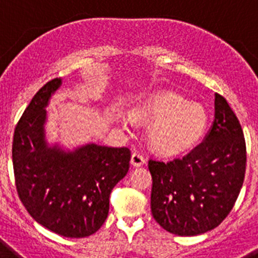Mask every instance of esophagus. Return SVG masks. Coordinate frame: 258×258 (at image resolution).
I'll return each mask as SVG.
<instances>
[{"label":"esophagus","mask_w":258,"mask_h":258,"mask_svg":"<svg viewBox=\"0 0 258 258\" xmlns=\"http://www.w3.org/2000/svg\"><path fill=\"white\" fill-rule=\"evenodd\" d=\"M146 163V157L143 156L142 152L140 151H134L133 155H132V164L134 166H141Z\"/></svg>","instance_id":"34e87169"}]
</instances>
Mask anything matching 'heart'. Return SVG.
<instances>
[{
  "instance_id": "obj_1",
  "label": "heart",
  "mask_w": 258,
  "mask_h": 258,
  "mask_svg": "<svg viewBox=\"0 0 258 258\" xmlns=\"http://www.w3.org/2000/svg\"><path fill=\"white\" fill-rule=\"evenodd\" d=\"M133 118L152 122L150 142L155 149L166 154H177L192 147L206 131V109L170 92L150 95L134 107Z\"/></svg>"
}]
</instances>
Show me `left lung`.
Wrapping results in <instances>:
<instances>
[{"mask_svg": "<svg viewBox=\"0 0 258 258\" xmlns=\"http://www.w3.org/2000/svg\"><path fill=\"white\" fill-rule=\"evenodd\" d=\"M245 165L240 122L226 99L216 94L213 125L199 145L183 156L149 160L155 221L179 236L217 227L238 199Z\"/></svg>", "mask_w": 258, "mask_h": 258, "instance_id": "8db88e82", "label": "left lung"}]
</instances>
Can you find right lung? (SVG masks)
<instances>
[{
    "label": "right lung",
    "mask_w": 258,
    "mask_h": 258,
    "mask_svg": "<svg viewBox=\"0 0 258 258\" xmlns=\"http://www.w3.org/2000/svg\"><path fill=\"white\" fill-rule=\"evenodd\" d=\"M60 83L54 79L45 84L18 121L14 175L20 202L40 225L66 238H85L106 221L109 194L129 170L131 150L94 143L67 154L49 149L45 107Z\"/></svg>",
    "instance_id": "obj_1"
}]
</instances>
